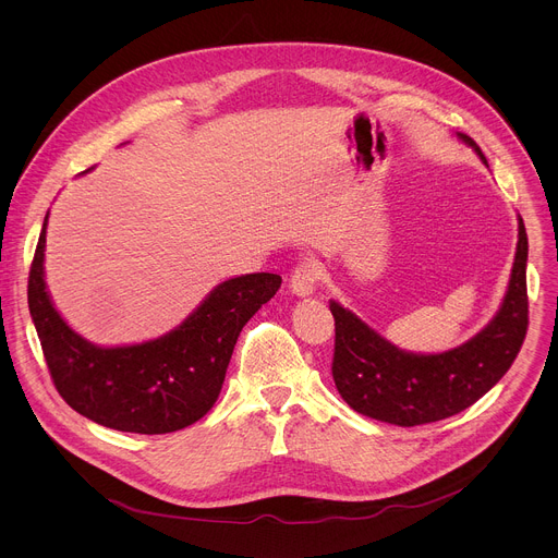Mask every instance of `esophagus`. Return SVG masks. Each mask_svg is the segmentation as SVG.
Returning a JSON list of instances; mask_svg holds the SVG:
<instances>
[{"mask_svg": "<svg viewBox=\"0 0 558 558\" xmlns=\"http://www.w3.org/2000/svg\"><path fill=\"white\" fill-rule=\"evenodd\" d=\"M323 278V269L320 265H317L315 260H302L300 265H295L291 278H289V289L304 298V295H311L317 287V282H320Z\"/></svg>", "mask_w": 558, "mask_h": 558, "instance_id": "obj_1", "label": "esophagus"}]
</instances>
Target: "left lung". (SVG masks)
Returning a JSON list of instances; mask_svg holds the SVG:
<instances>
[{"mask_svg":"<svg viewBox=\"0 0 558 558\" xmlns=\"http://www.w3.org/2000/svg\"><path fill=\"white\" fill-rule=\"evenodd\" d=\"M486 156L470 136L459 134ZM527 233L519 220V245L508 293L493 323L465 344L415 355L400 351L360 317L331 302L336 320L333 379L357 413L395 426H420L452 417L484 397L512 366L527 331Z\"/></svg>","mask_w":558,"mask_h":558,"instance_id":"left-lung-1","label":"left lung"}]
</instances>
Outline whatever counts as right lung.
<instances>
[{"mask_svg":"<svg viewBox=\"0 0 558 558\" xmlns=\"http://www.w3.org/2000/svg\"><path fill=\"white\" fill-rule=\"evenodd\" d=\"M48 220V216H46ZM46 220L28 276V306L54 388L70 409L106 428L166 435L192 426L216 404L243 327L282 284L247 274L218 284L163 338L104 349L76 336L44 282Z\"/></svg>","mask_w":558,"mask_h":558,"instance_id":"1","label":"right lung"}]
</instances>
